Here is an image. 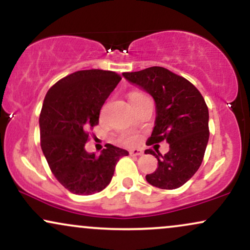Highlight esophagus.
I'll list each match as a JSON object with an SVG mask.
<instances>
[{"mask_svg": "<svg viewBox=\"0 0 250 250\" xmlns=\"http://www.w3.org/2000/svg\"><path fill=\"white\" fill-rule=\"evenodd\" d=\"M129 154L133 155V156H141L142 151L139 149H131V150H129Z\"/></svg>", "mask_w": 250, "mask_h": 250, "instance_id": "1", "label": "esophagus"}]
</instances>
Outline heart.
I'll return each mask as SVG.
<instances>
[{"label":"heart","instance_id":"1","mask_svg":"<svg viewBox=\"0 0 250 250\" xmlns=\"http://www.w3.org/2000/svg\"><path fill=\"white\" fill-rule=\"evenodd\" d=\"M142 96H146V95H143L142 93H137V91H135V93H131L130 95H129V99H136V97H142ZM135 141H136V140L134 139V137H129V139H125V143H134Z\"/></svg>","mask_w":250,"mask_h":250}]
</instances>
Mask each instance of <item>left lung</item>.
Masks as SVG:
<instances>
[{"instance_id":"1","label":"left lung","mask_w":250,"mask_h":250,"mask_svg":"<svg viewBox=\"0 0 250 250\" xmlns=\"http://www.w3.org/2000/svg\"><path fill=\"white\" fill-rule=\"evenodd\" d=\"M129 82L150 94L156 104V120L147 145L169 143L161 155L147 149L157 159V168L146 180L161 189H176L196 173L209 140V113L205 99L193 83L163 67L123 73Z\"/></svg>"}]
</instances>
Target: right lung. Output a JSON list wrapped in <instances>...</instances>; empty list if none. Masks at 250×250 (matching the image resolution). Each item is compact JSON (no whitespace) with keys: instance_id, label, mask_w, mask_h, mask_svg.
I'll return each mask as SVG.
<instances>
[{"instance_id":"obj_1","label":"right lung","mask_w":250,"mask_h":250,"mask_svg":"<svg viewBox=\"0 0 250 250\" xmlns=\"http://www.w3.org/2000/svg\"><path fill=\"white\" fill-rule=\"evenodd\" d=\"M122 77L110 70H79L48 90L40 114L41 148L51 173L76 195L99 193L110 183L120 157L127 150L105 145L101 155L84 146L99 125L100 111Z\"/></svg>"}]
</instances>
